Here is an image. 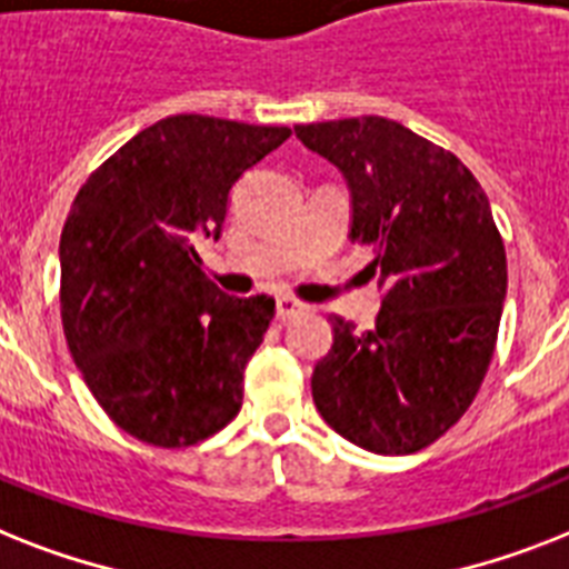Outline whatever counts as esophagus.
<instances>
[{
    "label": "esophagus",
    "mask_w": 569,
    "mask_h": 569,
    "mask_svg": "<svg viewBox=\"0 0 569 569\" xmlns=\"http://www.w3.org/2000/svg\"><path fill=\"white\" fill-rule=\"evenodd\" d=\"M303 312V303H298L295 298H277V318L280 321H289V318L300 316Z\"/></svg>",
    "instance_id": "obj_1"
}]
</instances>
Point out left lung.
<instances>
[{"label": "left lung", "mask_w": 569, "mask_h": 569, "mask_svg": "<svg viewBox=\"0 0 569 569\" xmlns=\"http://www.w3.org/2000/svg\"><path fill=\"white\" fill-rule=\"evenodd\" d=\"M348 180L350 242L386 286L377 325L330 316L312 400L341 438L409 456L445 436L482 386L506 300V248L459 157L382 117L295 124Z\"/></svg>", "instance_id": "1"}]
</instances>
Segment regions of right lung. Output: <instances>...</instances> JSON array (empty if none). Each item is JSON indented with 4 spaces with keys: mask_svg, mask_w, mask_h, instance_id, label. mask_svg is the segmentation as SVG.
<instances>
[{
    "mask_svg": "<svg viewBox=\"0 0 569 569\" xmlns=\"http://www.w3.org/2000/svg\"><path fill=\"white\" fill-rule=\"evenodd\" d=\"M289 128L178 113L108 157L60 233L69 353L108 418L146 445L189 447L242 409V373L274 298H230L201 269L230 189Z\"/></svg>",
    "mask_w": 569,
    "mask_h": 569,
    "instance_id": "1",
    "label": "right lung"
}]
</instances>
